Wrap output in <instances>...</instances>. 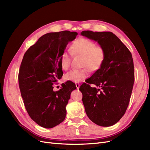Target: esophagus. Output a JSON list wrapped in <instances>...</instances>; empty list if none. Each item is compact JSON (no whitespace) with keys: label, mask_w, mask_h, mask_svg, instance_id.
Wrapping results in <instances>:
<instances>
[{"label":"esophagus","mask_w":150,"mask_h":150,"mask_svg":"<svg viewBox=\"0 0 150 150\" xmlns=\"http://www.w3.org/2000/svg\"><path fill=\"white\" fill-rule=\"evenodd\" d=\"M75 85H76V88L77 89H79V87H80V84L78 83H75Z\"/></svg>","instance_id":"1"}]
</instances>
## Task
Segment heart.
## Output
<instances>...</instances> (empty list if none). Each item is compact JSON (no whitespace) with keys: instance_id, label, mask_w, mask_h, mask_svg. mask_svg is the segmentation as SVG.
Instances as JSON below:
<instances>
[{"instance_id":"heart-1","label":"heart","mask_w":150,"mask_h":150,"mask_svg":"<svg viewBox=\"0 0 150 150\" xmlns=\"http://www.w3.org/2000/svg\"><path fill=\"white\" fill-rule=\"evenodd\" d=\"M71 54L82 57L81 65L86 67L91 71L98 70L103 65L106 53L102 47L95 46V43L84 38L76 39L72 43L70 48ZM71 55L68 52H64L60 57V65L64 70H67L70 66ZM89 70L84 68L80 70H71L65 74V79L75 83L83 81L87 78Z\"/></svg>"}]
</instances>
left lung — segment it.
<instances>
[{
	"mask_svg": "<svg viewBox=\"0 0 150 150\" xmlns=\"http://www.w3.org/2000/svg\"><path fill=\"white\" fill-rule=\"evenodd\" d=\"M81 35L97 42L106 53L103 65L79 88L85 112L99 126H112L126 112L131 97L134 80L132 55L111 32L85 30Z\"/></svg>",
	"mask_w": 150,
	"mask_h": 150,
	"instance_id": "1",
	"label": "left lung"
}]
</instances>
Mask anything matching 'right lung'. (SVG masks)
<instances>
[{
	"label": "right lung",
	"mask_w": 150,
	"mask_h": 150,
	"mask_svg": "<svg viewBox=\"0 0 150 150\" xmlns=\"http://www.w3.org/2000/svg\"><path fill=\"white\" fill-rule=\"evenodd\" d=\"M77 35L68 30L46 33L23 55L18 77L19 88L28 114L42 127L52 128L65 118L66 106L75 84L67 81L57 91L53 85L64 74L61 55Z\"/></svg>",
	"instance_id": "right-lung-1"
}]
</instances>
